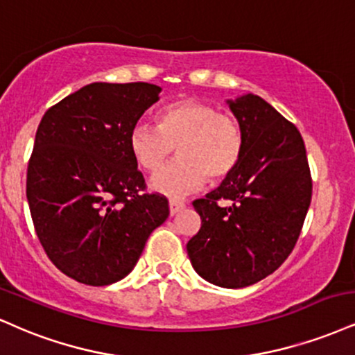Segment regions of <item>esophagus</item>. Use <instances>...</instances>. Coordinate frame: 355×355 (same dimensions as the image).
<instances>
[{"label":"esophagus","instance_id":"1","mask_svg":"<svg viewBox=\"0 0 355 355\" xmlns=\"http://www.w3.org/2000/svg\"><path fill=\"white\" fill-rule=\"evenodd\" d=\"M168 208H170V215L173 216V215H177V213L180 210H183V208H185V203L178 202V200H170Z\"/></svg>","mask_w":355,"mask_h":355}]
</instances>
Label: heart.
I'll return each instance as SVG.
<instances>
[{"label": "heart", "mask_w": 355, "mask_h": 355, "mask_svg": "<svg viewBox=\"0 0 355 355\" xmlns=\"http://www.w3.org/2000/svg\"><path fill=\"white\" fill-rule=\"evenodd\" d=\"M129 147L145 172L162 168L177 148L178 159L150 178L157 193L182 198L202 189L207 177L221 182L230 177L243 155V132L232 115L215 105L187 99L157 114V127L139 123L130 132Z\"/></svg>", "instance_id": "obj_1"}]
</instances>
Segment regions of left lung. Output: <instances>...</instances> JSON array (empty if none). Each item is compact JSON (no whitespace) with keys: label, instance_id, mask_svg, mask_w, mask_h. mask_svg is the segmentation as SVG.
Returning a JSON list of instances; mask_svg holds the SVG:
<instances>
[{"label":"left lung","instance_id":"1","mask_svg":"<svg viewBox=\"0 0 355 355\" xmlns=\"http://www.w3.org/2000/svg\"><path fill=\"white\" fill-rule=\"evenodd\" d=\"M243 132L236 170L195 200L200 232L187 243L208 283L240 289L275 272L291 254L309 210L313 182L296 125L254 94L228 99ZM226 199L227 205H218Z\"/></svg>","mask_w":355,"mask_h":355}]
</instances>
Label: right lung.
I'll return each mask as SVG.
<instances>
[{
	"instance_id": "1",
	"label": "right lung",
	"mask_w": 355,
	"mask_h": 355,
	"mask_svg": "<svg viewBox=\"0 0 355 355\" xmlns=\"http://www.w3.org/2000/svg\"><path fill=\"white\" fill-rule=\"evenodd\" d=\"M162 87L92 83L53 105L34 140L26 196L46 254L72 279L117 283L168 218V202L142 193L130 132Z\"/></svg>"
}]
</instances>
